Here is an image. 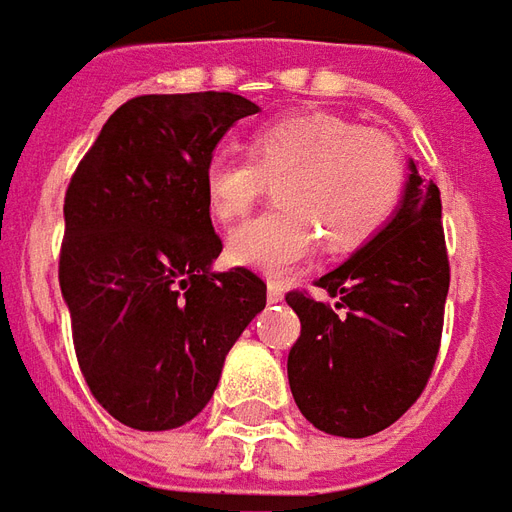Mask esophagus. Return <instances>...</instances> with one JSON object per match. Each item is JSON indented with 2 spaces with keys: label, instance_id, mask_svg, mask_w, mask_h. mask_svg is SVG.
I'll return each instance as SVG.
<instances>
[{
  "label": "esophagus",
  "instance_id": "1",
  "mask_svg": "<svg viewBox=\"0 0 512 512\" xmlns=\"http://www.w3.org/2000/svg\"><path fill=\"white\" fill-rule=\"evenodd\" d=\"M267 300H270V303H281V300H284V286L278 284V281H270V284H267Z\"/></svg>",
  "mask_w": 512,
  "mask_h": 512
}]
</instances>
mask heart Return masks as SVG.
<instances>
[{
	"label": "heart",
	"instance_id": "1",
	"mask_svg": "<svg viewBox=\"0 0 512 512\" xmlns=\"http://www.w3.org/2000/svg\"><path fill=\"white\" fill-rule=\"evenodd\" d=\"M250 154L220 148L204 162L209 212L234 223L278 179V209L239 226L228 259L284 275L306 259L317 237L328 253H353L397 215L405 192V157L391 134L333 112H306L264 123L250 134Z\"/></svg>",
	"mask_w": 512,
	"mask_h": 512
}]
</instances>
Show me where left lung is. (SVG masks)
I'll return each mask as SVG.
<instances>
[{
  "label": "left lung",
  "instance_id": "obj_1",
  "mask_svg": "<svg viewBox=\"0 0 512 512\" xmlns=\"http://www.w3.org/2000/svg\"><path fill=\"white\" fill-rule=\"evenodd\" d=\"M333 297L289 292L300 336L286 372L297 408L322 433L375 436L419 400L436 366L449 256L441 192L411 162L397 215L317 281Z\"/></svg>",
  "mask_w": 512,
  "mask_h": 512
}]
</instances>
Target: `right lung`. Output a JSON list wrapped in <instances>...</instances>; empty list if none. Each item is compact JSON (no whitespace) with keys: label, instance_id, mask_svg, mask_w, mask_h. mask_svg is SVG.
I'll list each match as a JSON object with an SVG mask.
<instances>
[{"label":"right lung","instance_id":"right-lung-1","mask_svg":"<svg viewBox=\"0 0 512 512\" xmlns=\"http://www.w3.org/2000/svg\"><path fill=\"white\" fill-rule=\"evenodd\" d=\"M259 107L237 93L137 96L112 112L65 190L63 289L79 369L134 430L181 427L212 400L228 350L267 303L223 250L201 170Z\"/></svg>","mask_w":512,"mask_h":512}]
</instances>
